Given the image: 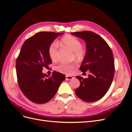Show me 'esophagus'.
<instances>
[{
	"label": "esophagus",
	"instance_id": "obj_1",
	"mask_svg": "<svg viewBox=\"0 0 132 132\" xmlns=\"http://www.w3.org/2000/svg\"><path fill=\"white\" fill-rule=\"evenodd\" d=\"M73 78V77H71V76H66V79L67 80H71Z\"/></svg>",
	"mask_w": 132,
	"mask_h": 132
}]
</instances>
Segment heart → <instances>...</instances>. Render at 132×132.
I'll return each mask as SVG.
<instances>
[{"instance_id": "1", "label": "heart", "mask_w": 132, "mask_h": 132, "mask_svg": "<svg viewBox=\"0 0 132 132\" xmlns=\"http://www.w3.org/2000/svg\"><path fill=\"white\" fill-rule=\"evenodd\" d=\"M59 44L67 47L74 52L75 58L79 61L84 59L86 55V50L82 47L80 41L76 37L69 35L63 37ZM58 44L56 42L52 43L48 47V55L52 60H55L57 57V50ZM75 67L74 64H61L55 68V70L59 72L67 75H70L73 72Z\"/></svg>"}]
</instances>
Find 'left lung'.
<instances>
[{
    "label": "left lung",
    "mask_w": 132,
    "mask_h": 132,
    "mask_svg": "<svg viewBox=\"0 0 132 132\" xmlns=\"http://www.w3.org/2000/svg\"><path fill=\"white\" fill-rule=\"evenodd\" d=\"M86 43V55L80 69L82 72L90 70L87 78H76L80 85L75 94L82 100L92 102L101 99L109 90L114 74L112 52L100 36L93 32L85 31L71 33Z\"/></svg>",
    "instance_id": "left-lung-1"
}]
</instances>
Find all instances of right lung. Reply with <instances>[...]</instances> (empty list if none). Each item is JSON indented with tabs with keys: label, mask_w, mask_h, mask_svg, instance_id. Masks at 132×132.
Listing matches in <instances>:
<instances>
[{
	"label": "right lung",
	"mask_w": 132,
	"mask_h": 132,
	"mask_svg": "<svg viewBox=\"0 0 132 132\" xmlns=\"http://www.w3.org/2000/svg\"><path fill=\"white\" fill-rule=\"evenodd\" d=\"M64 33L40 32L23 43L16 59V69L20 88L25 96L38 104L46 103L56 94L65 76L53 71L46 78L43 68L52 63L48 55V47L54 39Z\"/></svg>",
	"instance_id": "right-lung-1"
}]
</instances>
